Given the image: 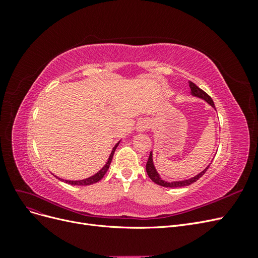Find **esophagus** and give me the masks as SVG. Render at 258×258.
<instances>
[{
	"mask_svg": "<svg viewBox=\"0 0 258 258\" xmlns=\"http://www.w3.org/2000/svg\"><path fill=\"white\" fill-rule=\"evenodd\" d=\"M148 126H150V123H148V121L143 119V120L138 122V124H137V130H138L139 132H143V131H145V130L148 129Z\"/></svg>",
	"mask_w": 258,
	"mask_h": 258,
	"instance_id": "obj_1",
	"label": "esophagus"
}]
</instances>
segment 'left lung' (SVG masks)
Returning a JSON list of instances; mask_svg holds the SVG:
<instances>
[{"instance_id":"obj_1","label":"left lung","mask_w":258,"mask_h":258,"mask_svg":"<svg viewBox=\"0 0 258 258\" xmlns=\"http://www.w3.org/2000/svg\"><path fill=\"white\" fill-rule=\"evenodd\" d=\"M189 87H190V93L194 97H197V98L205 100L208 104H210L213 108H215L213 100L211 99V97L208 95V93H206L204 90L200 89L198 86L195 85L192 82H189ZM209 167H210V165L204 171H201L199 174H197L196 176H194V177H190L188 179H184V181H175V182H167V181H163V179L160 177V175L158 174L157 170H156V168L154 166V162H153V152H151L150 157H148V160L146 162V172H147V175L150 176V178L152 179L154 183L158 184L160 186H163V187H174V188H175V187L188 186V185L195 183L196 181H198V179L207 172V170L209 169Z\"/></svg>"}]
</instances>
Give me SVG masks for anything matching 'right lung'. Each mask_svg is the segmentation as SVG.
<instances>
[{
    "label": "right lung",
    "instance_id": "right-lung-1",
    "mask_svg": "<svg viewBox=\"0 0 258 258\" xmlns=\"http://www.w3.org/2000/svg\"><path fill=\"white\" fill-rule=\"evenodd\" d=\"M119 142H120V141H119ZM119 142L117 143V144L113 147V150H112V152H111L110 157H108V159H107L106 163L104 165V167H103L102 169H101L100 171H98V172H97L96 174H93V175H91L90 177H87V178L79 179V181H69V179H63V178H59V177H58V178L61 179V181H63L64 183L71 184V185H91V184H95V183L99 182L100 179L104 176V174L106 173V171L108 170V168H110V165H111V162H112V159H113V156H114L115 150L117 148V146H118ZM56 177H57V176H56Z\"/></svg>",
    "mask_w": 258,
    "mask_h": 258
}]
</instances>
